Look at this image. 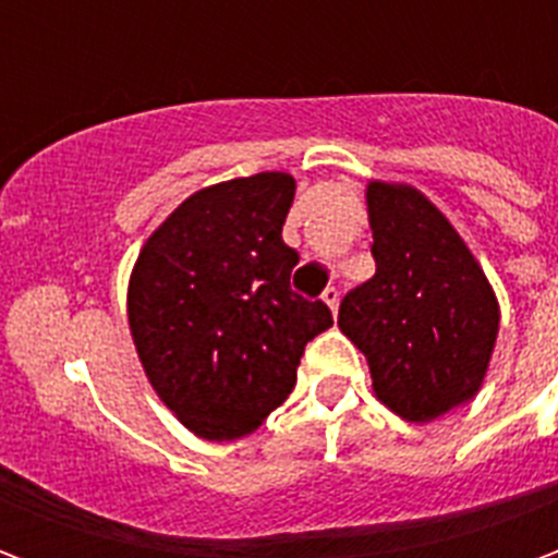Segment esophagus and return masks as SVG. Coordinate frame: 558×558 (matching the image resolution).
Wrapping results in <instances>:
<instances>
[{"mask_svg":"<svg viewBox=\"0 0 558 558\" xmlns=\"http://www.w3.org/2000/svg\"><path fill=\"white\" fill-rule=\"evenodd\" d=\"M323 302H326L328 307H331V314H335V311H338V304H340V290H338V287H328V290L323 292Z\"/></svg>","mask_w":558,"mask_h":558,"instance_id":"esophagus-1","label":"esophagus"}]
</instances>
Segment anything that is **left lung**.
Returning <instances> with one entry per match:
<instances>
[{
    "instance_id": "left-lung-1",
    "label": "left lung",
    "mask_w": 558,
    "mask_h": 558,
    "mask_svg": "<svg viewBox=\"0 0 558 558\" xmlns=\"http://www.w3.org/2000/svg\"><path fill=\"white\" fill-rule=\"evenodd\" d=\"M376 275L340 302L338 326L364 352L376 398L433 421L478 395L499 302L460 232L412 184L367 182Z\"/></svg>"
}]
</instances>
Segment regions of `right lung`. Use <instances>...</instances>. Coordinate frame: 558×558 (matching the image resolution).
Segmentation results:
<instances>
[{
	"label": "right lung",
	"instance_id": "1",
	"mask_svg": "<svg viewBox=\"0 0 558 558\" xmlns=\"http://www.w3.org/2000/svg\"><path fill=\"white\" fill-rule=\"evenodd\" d=\"M290 172L208 184L151 232L128 280V326L148 383L208 442L256 430L295 386L307 340L331 326L292 292L280 230Z\"/></svg>",
	"mask_w": 558,
	"mask_h": 558
}]
</instances>
